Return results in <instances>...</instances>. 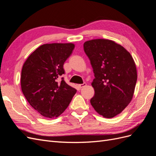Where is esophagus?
I'll return each mask as SVG.
<instances>
[{"label":"esophagus","mask_w":156,"mask_h":156,"mask_svg":"<svg viewBox=\"0 0 156 156\" xmlns=\"http://www.w3.org/2000/svg\"><path fill=\"white\" fill-rule=\"evenodd\" d=\"M86 85H87V83H84L83 84H78V87H79V88H81L84 87V86H86Z\"/></svg>","instance_id":"34e87169"}]
</instances>
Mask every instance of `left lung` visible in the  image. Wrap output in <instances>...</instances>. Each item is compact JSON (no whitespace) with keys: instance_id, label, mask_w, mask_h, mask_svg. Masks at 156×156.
Wrapping results in <instances>:
<instances>
[{"instance_id":"1","label":"left lung","mask_w":156,"mask_h":156,"mask_svg":"<svg viewBox=\"0 0 156 156\" xmlns=\"http://www.w3.org/2000/svg\"><path fill=\"white\" fill-rule=\"evenodd\" d=\"M83 47L95 77L90 103L99 115L111 119L122 112L133 96L137 79L134 60L124 47L110 40H88Z\"/></svg>"}]
</instances>
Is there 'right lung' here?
I'll return each mask as SVG.
<instances>
[{
  "instance_id": "right-lung-1",
  "label": "right lung",
  "mask_w": 156,
  "mask_h": 156,
  "mask_svg": "<svg viewBox=\"0 0 156 156\" xmlns=\"http://www.w3.org/2000/svg\"><path fill=\"white\" fill-rule=\"evenodd\" d=\"M75 45L47 44L40 46L27 58L21 77L22 92L29 104L44 117L60 116L72 101L77 90L62 77L63 65Z\"/></svg>"
}]
</instances>
